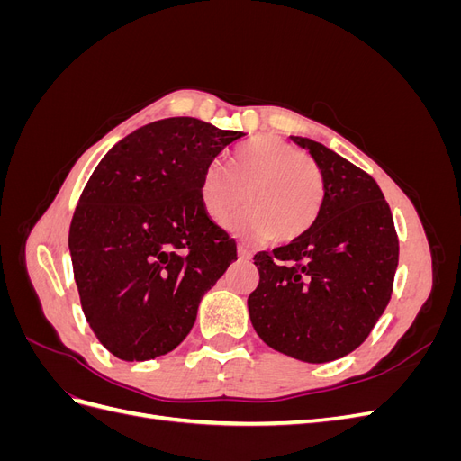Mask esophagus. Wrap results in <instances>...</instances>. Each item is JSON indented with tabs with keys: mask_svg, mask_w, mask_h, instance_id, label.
Returning a JSON list of instances; mask_svg holds the SVG:
<instances>
[{
	"mask_svg": "<svg viewBox=\"0 0 461 461\" xmlns=\"http://www.w3.org/2000/svg\"><path fill=\"white\" fill-rule=\"evenodd\" d=\"M236 252H239V258H240V259H244V261H249V259H252V252H249V249H248V248H244V246H239V248H236Z\"/></svg>",
	"mask_w": 461,
	"mask_h": 461,
	"instance_id": "34e87169",
	"label": "esophagus"
}]
</instances>
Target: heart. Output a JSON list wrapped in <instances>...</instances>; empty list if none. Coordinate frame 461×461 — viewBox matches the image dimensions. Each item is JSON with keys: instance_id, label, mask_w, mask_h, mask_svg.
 <instances>
[{"instance_id": "b5f03b06", "label": "heart", "mask_w": 461, "mask_h": 461, "mask_svg": "<svg viewBox=\"0 0 461 461\" xmlns=\"http://www.w3.org/2000/svg\"><path fill=\"white\" fill-rule=\"evenodd\" d=\"M242 192L246 209L230 219L229 229L286 244L312 229L325 183L317 163L298 148L281 138L259 136L236 149L227 167L221 161L207 163L200 176L202 209L217 225L242 203Z\"/></svg>"}]
</instances>
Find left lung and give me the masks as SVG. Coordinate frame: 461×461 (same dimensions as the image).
Listing matches in <instances>:
<instances>
[{
    "instance_id": "1",
    "label": "left lung",
    "mask_w": 461,
    "mask_h": 461,
    "mask_svg": "<svg viewBox=\"0 0 461 461\" xmlns=\"http://www.w3.org/2000/svg\"><path fill=\"white\" fill-rule=\"evenodd\" d=\"M323 173L325 196L308 232L254 258L259 285L248 312L273 350L308 364L364 342L393 294L398 236L379 185L337 151L290 136Z\"/></svg>"
}]
</instances>
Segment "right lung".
Returning <instances> with one entry per match:
<instances>
[{
	"label": "right lung",
	"mask_w": 461,
	"mask_h": 461,
	"mask_svg": "<svg viewBox=\"0 0 461 461\" xmlns=\"http://www.w3.org/2000/svg\"><path fill=\"white\" fill-rule=\"evenodd\" d=\"M244 138L194 117L149 122L111 148L78 200L68 230L82 312L124 361L169 354L236 244L203 213L207 163Z\"/></svg>",
	"instance_id": "1"
}]
</instances>
